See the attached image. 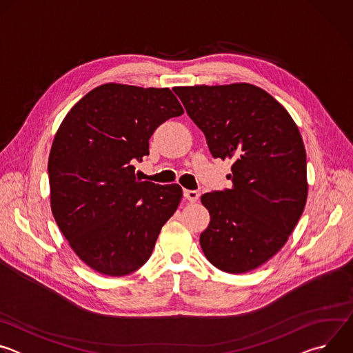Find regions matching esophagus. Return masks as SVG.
<instances>
[{"mask_svg":"<svg viewBox=\"0 0 353 353\" xmlns=\"http://www.w3.org/2000/svg\"><path fill=\"white\" fill-rule=\"evenodd\" d=\"M184 198L188 201V203H196L198 198H199V192L195 190H184L183 191Z\"/></svg>","mask_w":353,"mask_h":353,"instance_id":"34e87169","label":"esophagus"}]
</instances>
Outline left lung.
I'll return each mask as SVG.
<instances>
[{
    "mask_svg": "<svg viewBox=\"0 0 353 353\" xmlns=\"http://www.w3.org/2000/svg\"><path fill=\"white\" fill-rule=\"evenodd\" d=\"M214 158L232 159L233 185L207 192L211 222L199 244L229 274L253 271L285 245L307 201L306 149L288 110L264 89L240 82L177 86Z\"/></svg>",
    "mask_w": 353,
    "mask_h": 353,
    "instance_id": "1",
    "label": "left lung"
}]
</instances>
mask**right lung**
I'll return each instance as SVG.
<instances>
[{"mask_svg":"<svg viewBox=\"0 0 353 353\" xmlns=\"http://www.w3.org/2000/svg\"><path fill=\"white\" fill-rule=\"evenodd\" d=\"M184 113L169 88L105 83L88 92L60 124L48 157L50 205L74 253L93 271L124 276L152 254L183 190L135 177L132 159L149 138Z\"/></svg>","mask_w":353,"mask_h":353,"instance_id":"obj_1","label":"right lung"}]
</instances>
